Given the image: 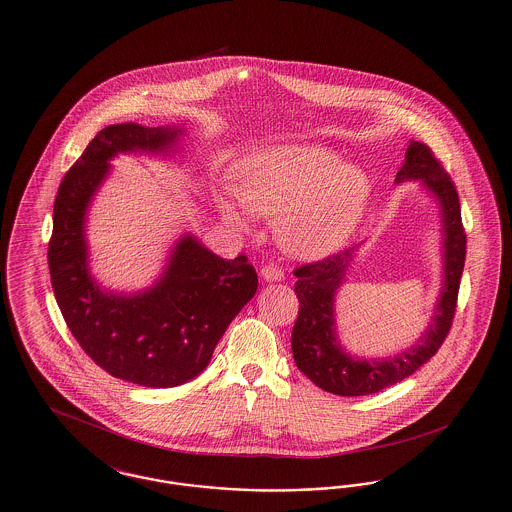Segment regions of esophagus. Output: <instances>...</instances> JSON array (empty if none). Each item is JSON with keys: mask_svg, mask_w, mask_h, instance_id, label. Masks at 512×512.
I'll list each match as a JSON object with an SVG mask.
<instances>
[{"mask_svg": "<svg viewBox=\"0 0 512 512\" xmlns=\"http://www.w3.org/2000/svg\"><path fill=\"white\" fill-rule=\"evenodd\" d=\"M261 276L267 282H280L284 278V270L278 267V265H274V263H268V265L261 268Z\"/></svg>", "mask_w": 512, "mask_h": 512, "instance_id": "34e87169", "label": "esophagus"}]
</instances>
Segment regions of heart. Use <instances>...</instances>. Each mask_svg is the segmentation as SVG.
Segmentation results:
<instances>
[{
	"label": "heart",
	"instance_id": "b5f03b06",
	"mask_svg": "<svg viewBox=\"0 0 512 512\" xmlns=\"http://www.w3.org/2000/svg\"><path fill=\"white\" fill-rule=\"evenodd\" d=\"M236 192L249 213L276 219V238L288 253L317 259L351 238L372 186L365 169L340 163L330 147L295 144L249 157ZM224 213L245 226L244 213L234 203L224 201Z\"/></svg>",
	"mask_w": 512,
	"mask_h": 512
}]
</instances>
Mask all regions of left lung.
<instances>
[{
  "label": "left lung",
  "instance_id": "8db88e82",
  "mask_svg": "<svg viewBox=\"0 0 512 512\" xmlns=\"http://www.w3.org/2000/svg\"><path fill=\"white\" fill-rule=\"evenodd\" d=\"M422 180L438 199L443 222V288L438 307L428 330L409 349L388 359H361L345 353L336 334L334 297L340 290L345 270L353 261V251L345 249L322 261L295 268V293L299 313L293 326L292 351L297 368L320 390L355 397L378 393L409 378L426 361L438 353L447 338L466 259V234L461 220L459 194L451 176L443 169L432 149L411 142L405 163L395 176V184Z\"/></svg>",
  "mask_w": 512,
  "mask_h": 512
}]
</instances>
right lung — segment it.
I'll use <instances>...</instances> for the list:
<instances>
[{
  "label": "right lung",
  "instance_id": "1",
  "mask_svg": "<svg viewBox=\"0 0 512 512\" xmlns=\"http://www.w3.org/2000/svg\"><path fill=\"white\" fill-rule=\"evenodd\" d=\"M180 134L176 126L136 122L103 128L65 174L53 203L48 265L61 315L96 365L146 388H174L203 372L259 284L245 255L226 261L190 234L176 242L149 290L105 292L92 278L84 222L109 161L126 151H167Z\"/></svg>",
  "mask_w": 512,
  "mask_h": 512
}]
</instances>
